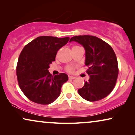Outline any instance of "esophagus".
I'll list each match as a JSON object with an SVG mask.
<instances>
[{
  "label": "esophagus",
  "mask_w": 135,
  "mask_h": 135,
  "mask_svg": "<svg viewBox=\"0 0 135 135\" xmlns=\"http://www.w3.org/2000/svg\"><path fill=\"white\" fill-rule=\"evenodd\" d=\"M76 78V77H74V76H72V75H69V79H74Z\"/></svg>",
  "instance_id": "1"
}]
</instances>
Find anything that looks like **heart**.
Here are the masks:
<instances>
[{"label":"heart","mask_w":135,"mask_h":135,"mask_svg":"<svg viewBox=\"0 0 135 135\" xmlns=\"http://www.w3.org/2000/svg\"><path fill=\"white\" fill-rule=\"evenodd\" d=\"M75 47H77V46H74L73 48H75ZM66 70L69 72H73L74 70V68L71 66H67V68H66Z\"/></svg>","instance_id":"heart-1"}]
</instances>
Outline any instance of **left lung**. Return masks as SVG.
<instances>
[{"label":"left lung","instance_id":"8db88e82","mask_svg":"<svg viewBox=\"0 0 135 135\" xmlns=\"http://www.w3.org/2000/svg\"><path fill=\"white\" fill-rule=\"evenodd\" d=\"M76 42L85 51V64L90 79L78 93L88 101L101 100L114 89L119 69L116 55L112 48L101 38L91 36H76L69 42Z\"/></svg>","mask_w":135,"mask_h":135}]
</instances>
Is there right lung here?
<instances>
[{
	"label": "right lung",
	"instance_id": "1",
	"mask_svg": "<svg viewBox=\"0 0 135 135\" xmlns=\"http://www.w3.org/2000/svg\"><path fill=\"white\" fill-rule=\"evenodd\" d=\"M69 40V37L40 36L23 48L18 58L16 75L21 91L31 101L49 104L60 95L68 75L61 73L53 76L48 69L58 51Z\"/></svg>",
	"mask_w": 135,
	"mask_h": 135
}]
</instances>
